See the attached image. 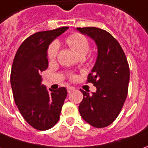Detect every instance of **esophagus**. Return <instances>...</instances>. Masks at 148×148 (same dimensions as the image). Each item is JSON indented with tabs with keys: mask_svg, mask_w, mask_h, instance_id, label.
<instances>
[{
	"mask_svg": "<svg viewBox=\"0 0 148 148\" xmlns=\"http://www.w3.org/2000/svg\"><path fill=\"white\" fill-rule=\"evenodd\" d=\"M74 90H75V88L73 87H67V91H68V92L69 93H70V92H72V91H74Z\"/></svg>",
	"mask_w": 148,
	"mask_h": 148,
	"instance_id": "obj_1",
	"label": "esophagus"
}]
</instances>
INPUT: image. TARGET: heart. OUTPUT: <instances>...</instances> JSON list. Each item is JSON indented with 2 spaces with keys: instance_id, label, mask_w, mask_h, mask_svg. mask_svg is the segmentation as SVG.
Here are the masks:
<instances>
[{
  "instance_id": "heart-1",
  "label": "heart",
  "mask_w": 148,
  "mask_h": 148,
  "mask_svg": "<svg viewBox=\"0 0 148 148\" xmlns=\"http://www.w3.org/2000/svg\"><path fill=\"white\" fill-rule=\"evenodd\" d=\"M66 43L79 57H84L90 49V43L88 39L80 33H74L70 35L66 39ZM57 51L58 46L57 43H53L49 45L47 51V57L49 60L52 61L57 57ZM70 78L74 79L75 76L74 74H70Z\"/></svg>"
}]
</instances>
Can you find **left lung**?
Returning <instances> with one entry per match:
<instances>
[{"label":"left lung","mask_w":148,"mask_h":148,"mask_svg":"<svg viewBox=\"0 0 148 148\" xmlns=\"http://www.w3.org/2000/svg\"><path fill=\"white\" fill-rule=\"evenodd\" d=\"M96 43L98 56L87 82L96 87L92 95L81 90L83 99L78 110L82 119L96 128L116 120L128 94L130 67L118 41L108 32L97 27H78Z\"/></svg>","instance_id":"8db88e82"}]
</instances>
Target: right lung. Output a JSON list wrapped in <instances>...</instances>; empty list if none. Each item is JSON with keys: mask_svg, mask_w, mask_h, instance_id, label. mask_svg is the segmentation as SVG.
<instances>
[{"mask_svg": "<svg viewBox=\"0 0 148 148\" xmlns=\"http://www.w3.org/2000/svg\"><path fill=\"white\" fill-rule=\"evenodd\" d=\"M68 28L62 27L30 36L14 58L10 82L15 103L26 121L38 130H47L57 124L67 95L66 87L47 90L41 83L40 74L49 66V45Z\"/></svg>", "mask_w": 148, "mask_h": 148, "instance_id": "right-lung-1", "label": "right lung"}]
</instances>
